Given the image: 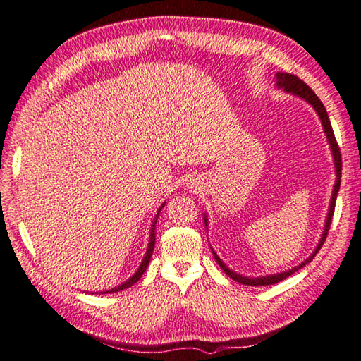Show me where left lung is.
Segmentation results:
<instances>
[{"mask_svg": "<svg viewBox=\"0 0 361 361\" xmlns=\"http://www.w3.org/2000/svg\"><path fill=\"white\" fill-rule=\"evenodd\" d=\"M276 86L283 87L286 92L289 94H294V96L298 97H302L304 100H307L312 107L315 109V111L320 116L322 120V125L324 129V134H326V139L331 145V152H333V157H334V166H336V184H334V190L333 195H331V203H329V211H328V217H326V224H324V230H323V235L320 238V243L315 247V251L312 252V256L309 259H305L302 264H299L298 267H294L288 271H281V274H275V275H267V276H259V279H250V276H241L238 274H235V271L230 270L226 264H224L219 256L212 251L214 254V259L216 262L221 265V269L226 271V274L230 276V279L241 283V285H247V286H265V285H275V283H279L281 280L288 279L289 275H293L294 271H298L299 269H302L305 264H309L312 259L317 256V252L320 251V247L323 246L324 240H326L328 236V230L331 227V219H333V214H334V206H336V198H338V192H339V187H341V171H342V158H341V150H339V145L338 142H336L334 137V133H333V126H331L329 123V118L326 114V109H324V105L322 104V100L317 97V94L310 90L309 86L305 85L302 80H299L296 75H291V73H276ZM204 224L208 226V219H206L204 216Z\"/></svg>", "mask_w": 361, "mask_h": 361, "instance_id": "1", "label": "left lung"}]
</instances>
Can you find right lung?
Listing matches in <instances>:
<instances>
[{"label":"right lung","instance_id":"right-lung-1","mask_svg":"<svg viewBox=\"0 0 361 361\" xmlns=\"http://www.w3.org/2000/svg\"><path fill=\"white\" fill-rule=\"evenodd\" d=\"M164 206V203L161 204V208ZM161 208L158 209V214H159V211H161ZM158 214H157V217H155V221H153V224H152V232H150V243H149V247H147V252H145V257H144V261L140 262V267L137 269V271H135V274L131 276V279H129L128 281H125L123 283V285H120V286H116V288H111V289H109V291H104V294H107V293H118V291H121V289H126V288H129V286H133L135 281H139L140 280V276L144 275V271L147 270V267H149V262H150V257H152V252H153V247H155V224H157V219H158Z\"/></svg>","mask_w":361,"mask_h":361}]
</instances>
